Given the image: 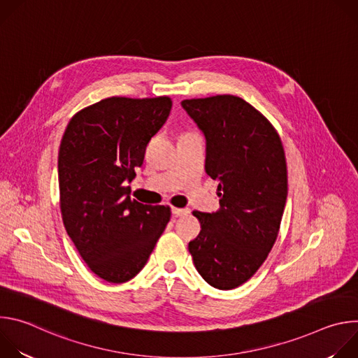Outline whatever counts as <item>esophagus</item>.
Returning a JSON list of instances; mask_svg holds the SVG:
<instances>
[{
	"label": "esophagus",
	"instance_id": "esophagus-1",
	"mask_svg": "<svg viewBox=\"0 0 358 358\" xmlns=\"http://www.w3.org/2000/svg\"><path fill=\"white\" fill-rule=\"evenodd\" d=\"M171 213L174 217H182V215H187L189 213V210L188 208H173Z\"/></svg>",
	"mask_w": 358,
	"mask_h": 358
}]
</instances>
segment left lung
<instances>
[{
    "instance_id": "obj_1",
    "label": "left lung",
    "mask_w": 358,
    "mask_h": 358,
    "mask_svg": "<svg viewBox=\"0 0 358 358\" xmlns=\"http://www.w3.org/2000/svg\"><path fill=\"white\" fill-rule=\"evenodd\" d=\"M181 106L206 136V171L220 182V210L192 213L201 232L188 250L203 280L235 289L278 238L287 196L283 145L268 119L238 96L187 99Z\"/></svg>"
}]
</instances>
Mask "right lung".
<instances>
[{"label":"right lung","mask_w":358,"mask_h":358,"mask_svg":"<svg viewBox=\"0 0 358 358\" xmlns=\"http://www.w3.org/2000/svg\"><path fill=\"white\" fill-rule=\"evenodd\" d=\"M171 99L108 97L78 112L59 147L65 229L89 269L110 283L133 279L170 221V208L130 198L148 141L166 123Z\"/></svg>","instance_id":"obj_1"}]
</instances>
